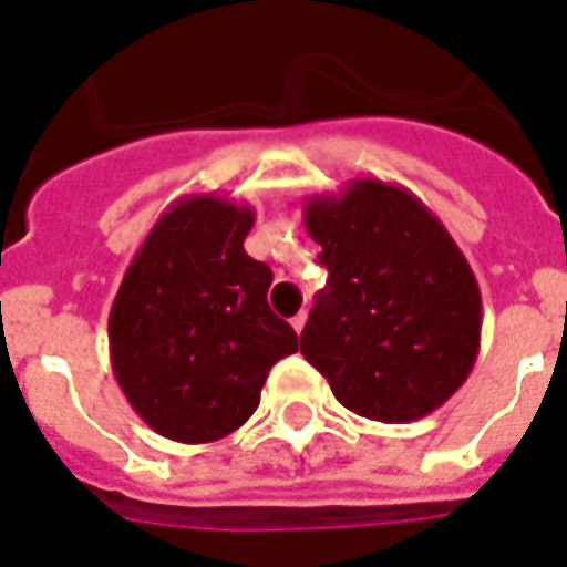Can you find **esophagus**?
Returning a JSON list of instances; mask_svg holds the SVG:
<instances>
[{"label":"esophagus","mask_w":567,"mask_h":567,"mask_svg":"<svg viewBox=\"0 0 567 567\" xmlns=\"http://www.w3.org/2000/svg\"><path fill=\"white\" fill-rule=\"evenodd\" d=\"M306 318H309V316H306V309H303V312H297V316L291 318V327H295L297 333H300V330H303V327H306Z\"/></svg>","instance_id":"1"}]
</instances>
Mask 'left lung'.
I'll return each mask as SVG.
<instances>
[{
    "mask_svg": "<svg viewBox=\"0 0 567 567\" xmlns=\"http://www.w3.org/2000/svg\"><path fill=\"white\" fill-rule=\"evenodd\" d=\"M330 270L300 354L348 412L381 423L433 414L481 348V288L439 216L409 188L363 177L303 207Z\"/></svg>",
    "mask_w": 567,
    "mask_h": 567,
    "instance_id": "left-lung-1",
    "label": "left lung"
}]
</instances>
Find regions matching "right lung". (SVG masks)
<instances>
[{
    "label": "right lung",
    "instance_id": "add662e5",
    "mask_svg": "<svg viewBox=\"0 0 567 567\" xmlns=\"http://www.w3.org/2000/svg\"><path fill=\"white\" fill-rule=\"evenodd\" d=\"M255 209L186 195L158 216L107 318L113 375L171 442H219L249 421L297 333L267 303L272 272L243 249Z\"/></svg>",
    "mask_w": 567,
    "mask_h": 567
}]
</instances>
